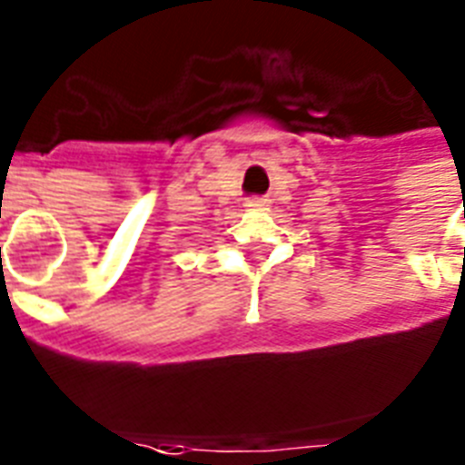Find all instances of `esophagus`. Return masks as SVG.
<instances>
[{"label":"esophagus","mask_w":465,"mask_h":465,"mask_svg":"<svg viewBox=\"0 0 465 465\" xmlns=\"http://www.w3.org/2000/svg\"><path fill=\"white\" fill-rule=\"evenodd\" d=\"M243 207H248V210H270V200L268 197H248Z\"/></svg>","instance_id":"esophagus-1"}]
</instances>
